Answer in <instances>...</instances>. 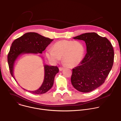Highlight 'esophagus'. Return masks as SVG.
Listing matches in <instances>:
<instances>
[{"label": "esophagus", "mask_w": 121, "mask_h": 121, "mask_svg": "<svg viewBox=\"0 0 121 121\" xmlns=\"http://www.w3.org/2000/svg\"><path fill=\"white\" fill-rule=\"evenodd\" d=\"M59 69L60 71H62L64 69V67H59Z\"/></svg>", "instance_id": "1"}]
</instances>
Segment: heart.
I'll list each match as a JSON object with an SVG mask.
<instances>
[{"mask_svg":"<svg viewBox=\"0 0 121 121\" xmlns=\"http://www.w3.org/2000/svg\"><path fill=\"white\" fill-rule=\"evenodd\" d=\"M84 53V48L81 42L63 40L55 43L52 48H48L45 54L51 63H57L63 57V61L66 66L73 67L80 63Z\"/></svg>","mask_w":121,"mask_h":121,"instance_id":"obj_1","label":"heart"}]
</instances>
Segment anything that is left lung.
I'll use <instances>...</instances> for the list:
<instances>
[{"label": "left lung", "mask_w": 121, "mask_h": 121, "mask_svg": "<svg viewBox=\"0 0 121 121\" xmlns=\"http://www.w3.org/2000/svg\"><path fill=\"white\" fill-rule=\"evenodd\" d=\"M73 39L83 40L87 53L71 76L73 87L82 92H89L101 86L112 69L114 51L110 41L95 32L83 33Z\"/></svg>", "instance_id": "obj_1"}]
</instances>
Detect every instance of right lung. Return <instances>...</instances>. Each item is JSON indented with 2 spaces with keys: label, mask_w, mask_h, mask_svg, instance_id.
<instances>
[{
  "label": "right lung",
  "mask_w": 121,
  "mask_h": 121,
  "mask_svg": "<svg viewBox=\"0 0 121 121\" xmlns=\"http://www.w3.org/2000/svg\"><path fill=\"white\" fill-rule=\"evenodd\" d=\"M53 40L37 33L28 32L13 41L8 54L7 61L10 73L16 82L14 76L13 68L14 63L19 57L23 54H41ZM44 77L41 86L33 91H27L22 88L23 90L32 94H41L47 92L52 88L55 77L59 72V69L57 66L46 64H44Z\"/></svg>",
  "instance_id": "1"
}]
</instances>
